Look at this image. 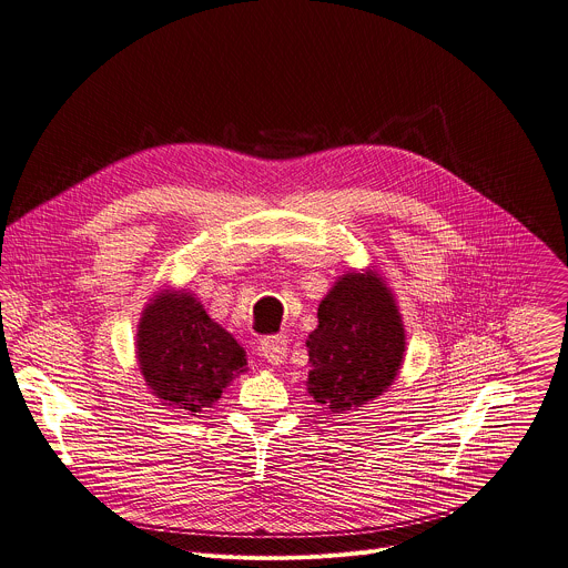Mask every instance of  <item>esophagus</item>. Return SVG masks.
I'll use <instances>...</instances> for the list:
<instances>
[{
  "label": "esophagus",
  "mask_w": 568,
  "mask_h": 568,
  "mask_svg": "<svg viewBox=\"0 0 568 568\" xmlns=\"http://www.w3.org/2000/svg\"><path fill=\"white\" fill-rule=\"evenodd\" d=\"M261 355L272 364V366H281L287 359V339L283 337H270L263 339L258 346Z\"/></svg>",
  "instance_id": "34e87169"
}]
</instances>
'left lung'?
I'll return each mask as SVG.
<instances>
[{"mask_svg": "<svg viewBox=\"0 0 568 568\" xmlns=\"http://www.w3.org/2000/svg\"><path fill=\"white\" fill-rule=\"evenodd\" d=\"M307 335V393L333 414L359 412L399 375L407 333L395 294L375 270L346 272L316 310Z\"/></svg>", "mask_w": 568, "mask_h": 568, "instance_id": "obj_1", "label": "left lung"}]
</instances>
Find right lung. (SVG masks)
Segmentation results:
<instances>
[{
	"label": "right lung",
	"mask_w": 568,
	"mask_h": 568,
	"mask_svg": "<svg viewBox=\"0 0 568 568\" xmlns=\"http://www.w3.org/2000/svg\"><path fill=\"white\" fill-rule=\"evenodd\" d=\"M136 364L150 393L180 416L213 407L247 371V353L189 290H159L136 326Z\"/></svg>",
	"instance_id": "1"
}]
</instances>
